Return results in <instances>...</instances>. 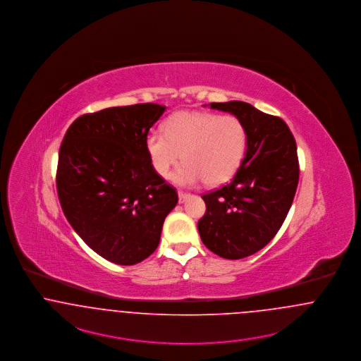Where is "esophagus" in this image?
I'll use <instances>...</instances> for the list:
<instances>
[{"instance_id":"1","label":"esophagus","mask_w":361,"mask_h":361,"mask_svg":"<svg viewBox=\"0 0 361 361\" xmlns=\"http://www.w3.org/2000/svg\"><path fill=\"white\" fill-rule=\"evenodd\" d=\"M190 194L188 192H183V191H179L178 192V198H179V204H183L186 200H188V197Z\"/></svg>"}]
</instances>
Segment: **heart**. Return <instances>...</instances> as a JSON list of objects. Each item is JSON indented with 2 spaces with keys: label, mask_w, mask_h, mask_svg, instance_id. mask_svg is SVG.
<instances>
[{
  "label": "heart",
  "mask_w": 361,
  "mask_h": 361,
  "mask_svg": "<svg viewBox=\"0 0 361 361\" xmlns=\"http://www.w3.org/2000/svg\"><path fill=\"white\" fill-rule=\"evenodd\" d=\"M248 133L243 121L232 116L210 111L180 110L169 117L164 133L152 130L145 139L149 160L161 178L173 167L175 183L192 186L204 180L217 186L229 180L245 157Z\"/></svg>",
  "instance_id": "b5f03b06"
}]
</instances>
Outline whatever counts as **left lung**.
<instances>
[{
    "mask_svg": "<svg viewBox=\"0 0 361 361\" xmlns=\"http://www.w3.org/2000/svg\"><path fill=\"white\" fill-rule=\"evenodd\" d=\"M210 108L235 114L248 133L245 157L233 179L202 195L206 213L198 221L204 245L237 260L264 248L286 220L298 186L297 142L282 118L251 104L212 102Z\"/></svg>",
    "mask_w": 361,
    "mask_h": 361,
    "instance_id": "left-lung-1",
    "label": "left lung"
}]
</instances>
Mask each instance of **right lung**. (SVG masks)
<instances>
[{
    "instance_id": "1",
    "label": "right lung",
    "mask_w": 361,
    "mask_h": 361,
    "mask_svg": "<svg viewBox=\"0 0 361 361\" xmlns=\"http://www.w3.org/2000/svg\"><path fill=\"white\" fill-rule=\"evenodd\" d=\"M164 110L137 104L83 114L63 137L56 171L63 213L93 251L116 264L132 266L154 253L178 204L145 148Z\"/></svg>"
}]
</instances>
